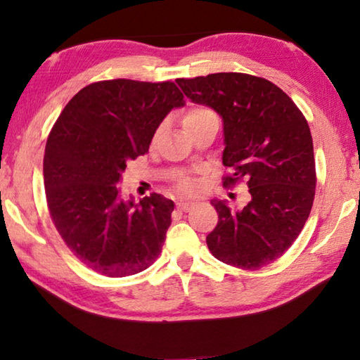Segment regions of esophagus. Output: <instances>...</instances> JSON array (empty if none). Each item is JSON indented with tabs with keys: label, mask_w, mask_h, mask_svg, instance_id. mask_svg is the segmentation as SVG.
I'll list each match as a JSON object with an SVG mask.
<instances>
[{
	"label": "esophagus",
	"mask_w": 360,
	"mask_h": 360,
	"mask_svg": "<svg viewBox=\"0 0 360 360\" xmlns=\"http://www.w3.org/2000/svg\"><path fill=\"white\" fill-rule=\"evenodd\" d=\"M195 206V203L192 202H178L176 203V208L181 210V211H191Z\"/></svg>",
	"instance_id": "obj_1"
}]
</instances>
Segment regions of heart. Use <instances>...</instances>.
Masks as SVG:
<instances>
[{"instance_id":"b5f03b06","label":"heart","mask_w":360,"mask_h":360,"mask_svg":"<svg viewBox=\"0 0 360 360\" xmlns=\"http://www.w3.org/2000/svg\"><path fill=\"white\" fill-rule=\"evenodd\" d=\"M210 119H217L216 114L212 112L211 109L205 108V106H195L186 114L184 127L187 129V127L197 125V124H200V122H205V120H210ZM160 131H162V129H158L155 131V135H154V138H152V141H155L158 135H160ZM178 191L181 193H184V195H192V193L198 191V182L195 179H188V178L179 179L178 181Z\"/></svg>"}]
</instances>
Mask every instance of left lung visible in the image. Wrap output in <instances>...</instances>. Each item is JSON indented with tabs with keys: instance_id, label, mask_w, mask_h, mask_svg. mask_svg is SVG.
Listing matches in <instances>:
<instances>
[{
	"instance_id": "1",
	"label": "left lung",
	"mask_w": 360,
	"mask_h": 360,
	"mask_svg": "<svg viewBox=\"0 0 360 360\" xmlns=\"http://www.w3.org/2000/svg\"><path fill=\"white\" fill-rule=\"evenodd\" d=\"M197 105L224 122V186L246 179L249 202L231 210L212 200L219 221L206 236L211 254L245 270L271 264L300 235L316 188L313 138L300 109L278 85L243 72L176 79Z\"/></svg>"
}]
</instances>
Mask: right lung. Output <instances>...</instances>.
Returning a JSON list of instances; mask_svg holds the SVG:
<instances>
[{
    "mask_svg": "<svg viewBox=\"0 0 360 360\" xmlns=\"http://www.w3.org/2000/svg\"><path fill=\"white\" fill-rule=\"evenodd\" d=\"M184 105L173 82H95L72 96L47 138L51 217L71 252L100 275H136L162 251L174 203L160 193L135 203L117 184L167 114Z\"/></svg>",
    "mask_w": 360,
    "mask_h": 360,
    "instance_id": "right-lung-1",
    "label": "right lung"
}]
</instances>
